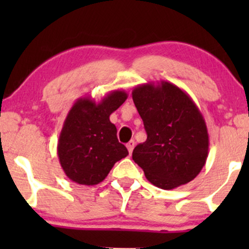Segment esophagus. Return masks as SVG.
Returning a JSON list of instances; mask_svg holds the SVG:
<instances>
[{"label":"esophagus","instance_id":"1","mask_svg":"<svg viewBox=\"0 0 249 249\" xmlns=\"http://www.w3.org/2000/svg\"><path fill=\"white\" fill-rule=\"evenodd\" d=\"M134 145H136V142H134L133 141V139H132V141H130V142H127V144H126V147H127V150H128V153H132V151H133V148H134Z\"/></svg>","mask_w":249,"mask_h":249}]
</instances>
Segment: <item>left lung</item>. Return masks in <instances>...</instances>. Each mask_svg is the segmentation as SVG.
Listing matches in <instances>:
<instances>
[{
	"label": "left lung",
	"mask_w": 249,
	"mask_h": 249,
	"mask_svg": "<svg viewBox=\"0 0 249 249\" xmlns=\"http://www.w3.org/2000/svg\"><path fill=\"white\" fill-rule=\"evenodd\" d=\"M132 99L147 133L132 159L154 186L173 190L192 181L206 164L207 126L184 90L166 81L146 83L132 90Z\"/></svg>",
	"instance_id": "1"
}]
</instances>
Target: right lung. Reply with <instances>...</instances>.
I'll list each match as a JSON object with an SVG mask.
<instances>
[{
    "instance_id": "right-lung-1",
    "label": "right lung",
    "mask_w": 249,
    "mask_h": 249,
    "mask_svg": "<svg viewBox=\"0 0 249 249\" xmlns=\"http://www.w3.org/2000/svg\"><path fill=\"white\" fill-rule=\"evenodd\" d=\"M126 98L124 90H115L98 103L82 97L70 108L57 144L59 164L70 180L87 186L99 184L113 165L127 156L110 122L111 113Z\"/></svg>"
}]
</instances>
